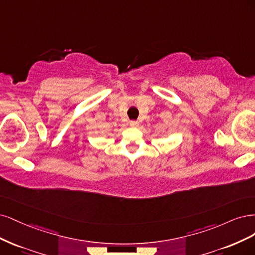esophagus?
I'll return each instance as SVG.
<instances>
[{
    "instance_id": "1",
    "label": "esophagus",
    "mask_w": 255,
    "mask_h": 255,
    "mask_svg": "<svg viewBox=\"0 0 255 255\" xmlns=\"http://www.w3.org/2000/svg\"><path fill=\"white\" fill-rule=\"evenodd\" d=\"M130 126L131 127H137L138 126V122L137 121H130Z\"/></svg>"
}]
</instances>
